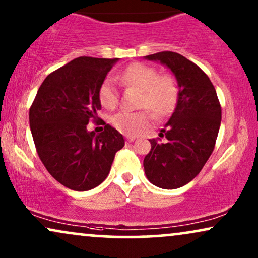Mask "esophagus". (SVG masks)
I'll list each match as a JSON object with an SVG mask.
<instances>
[{"mask_svg": "<svg viewBox=\"0 0 258 258\" xmlns=\"http://www.w3.org/2000/svg\"><path fill=\"white\" fill-rule=\"evenodd\" d=\"M135 139H136V137H133V136H126V140L127 142H135Z\"/></svg>", "mask_w": 258, "mask_h": 258, "instance_id": "1", "label": "esophagus"}]
</instances>
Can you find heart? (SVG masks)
I'll list each match as a JSON object with an SVG mask.
<instances>
[{
  "label": "heart",
  "instance_id": "1",
  "mask_svg": "<svg viewBox=\"0 0 258 258\" xmlns=\"http://www.w3.org/2000/svg\"><path fill=\"white\" fill-rule=\"evenodd\" d=\"M115 80L127 87H137L143 94L139 100L140 108H148L157 116H165L174 110L178 97V87L170 75H161L155 67L133 63L123 69ZM115 80L106 78L99 89L100 103L112 109L119 102V90ZM152 120L149 110H120L112 116V125L126 135H138L144 131Z\"/></svg>",
  "mask_w": 258,
  "mask_h": 258
}]
</instances>
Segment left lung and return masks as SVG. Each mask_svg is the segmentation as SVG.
<instances>
[{"mask_svg":"<svg viewBox=\"0 0 258 258\" xmlns=\"http://www.w3.org/2000/svg\"><path fill=\"white\" fill-rule=\"evenodd\" d=\"M145 58L161 61L172 71L178 97L174 113L159 133L167 142L150 139L144 170L156 187L180 188L197 177L213 152L221 121L220 102L207 75L185 57L163 51Z\"/></svg>","mask_w":258,"mask_h":258,"instance_id":"8db88e82","label":"left lung"}]
</instances>
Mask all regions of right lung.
<instances>
[{"mask_svg":"<svg viewBox=\"0 0 258 258\" xmlns=\"http://www.w3.org/2000/svg\"><path fill=\"white\" fill-rule=\"evenodd\" d=\"M118 58L78 57L51 73L29 108V126L38 156L54 180L67 188L86 191L102 183L121 133L105 123L95 135L87 125L101 109L99 89Z\"/></svg>","mask_w":258,"mask_h":258,"instance_id":"right-lung-1","label":"right lung"}]
</instances>
